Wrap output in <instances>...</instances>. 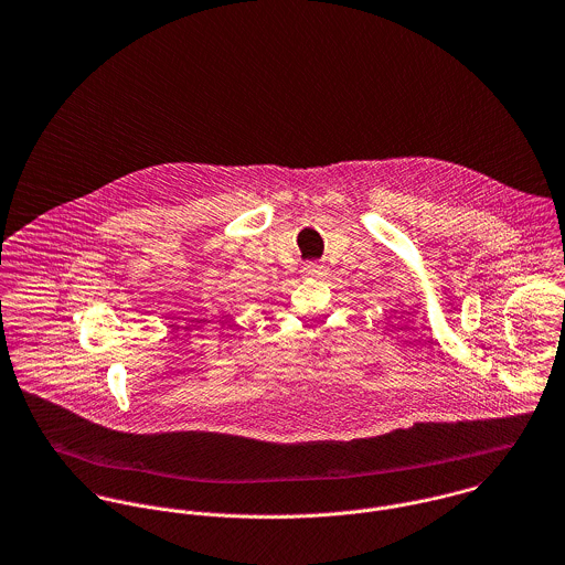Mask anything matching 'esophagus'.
Here are the masks:
<instances>
[{
    "label": "esophagus",
    "instance_id": "34e87169",
    "mask_svg": "<svg viewBox=\"0 0 565 565\" xmlns=\"http://www.w3.org/2000/svg\"><path fill=\"white\" fill-rule=\"evenodd\" d=\"M323 271H326V267H323V263H318V260H311V263L305 265L307 276H323Z\"/></svg>",
    "mask_w": 565,
    "mask_h": 565
}]
</instances>
